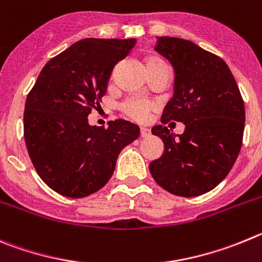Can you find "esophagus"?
I'll use <instances>...</instances> for the list:
<instances>
[{
	"label": "esophagus",
	"mask_w": 262,
	"mask_h": 262,
	"mask_svg": "<svg viewBox=\"0 0 262 262\" xmlns=\"http://www.w3.org/2000/svg\"><path fill=\"white\" fill-rule=\"evenodd\" d=\"M140 134H141V137H142V138H146V137H148L150 136V130H148L147 128H141L140 129Z\"/></svg>",
	"instance_id": "esophagus-1"
}]
</instances>
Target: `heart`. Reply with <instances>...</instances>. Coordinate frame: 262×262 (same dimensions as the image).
Returning a JSON list of instances; mask_svg holds the SVG:
<instances>
[{"label": "heart", "mask_w": 262, "mask_h": 262, "mask_svg": "<svg viewBox=\"0 0 262 262\" xmlns=\"http://www.w3.org/2000/svg\"><path fill=\"white\" fill-rule=\"evenodd\" d=\"M160 65H166L164 61H162L158 57H150L146 60V67L147 69H152L155 67H160ZM122 112L132 120H136L138 122H143L148 119L150 112L154 110V104L146 100H141V99H129L124 104L121 105Z\"/></svg>", "instance_id": "obj_1"}]
</instances>
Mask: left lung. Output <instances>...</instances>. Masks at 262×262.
<instances>
[{"label": "left lung", "mask_w": 262, "mask_h": 262, "mask_svg": "<svg viewBox=\"0 0 262 262\" xmlns=\"http://www.w3.org/2000/svg\"><path fill=\"white\" fill-rule=\"evenodd\" d=\"M155 51L175 69L173 96L160 121H180L185 130L176 136L163 125L151 129L164 152L148 168L172 194H204L228 175L240 152L246 124L242 94L227 63L189 40L160 36Z\"/></svg>", "instance_id": "1"}]
</instances>
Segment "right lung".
<instances>
[{
  "instance_id": "right-lung-1",
  "label": "right lung",
  "mask_w": 262,
  "mask_h": 262,
  "mask_svg": "<svg viewBox=\"0 0 262 262\" xmlns=\"http://www.w3.org/2000/svg\"><path fill=\"white\" fill-rule=\"evenodd\" d=\"M136 39L79 40L51 58L26 99L23 129L28 155L51 189L82 199L103 188L120 151L140 136L125 120L91 126L87 116L107 93L115 65Z\"/></svg>"
}]
</instances>
